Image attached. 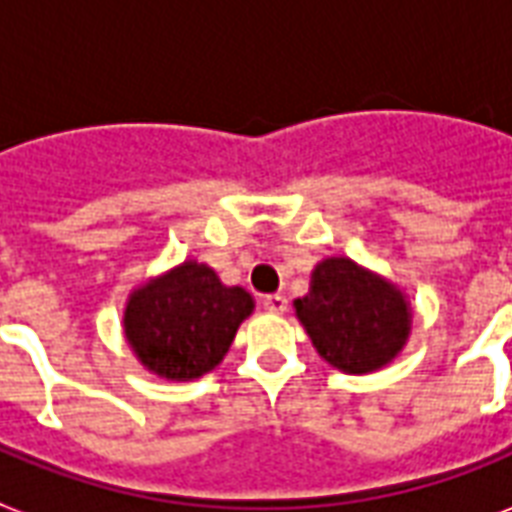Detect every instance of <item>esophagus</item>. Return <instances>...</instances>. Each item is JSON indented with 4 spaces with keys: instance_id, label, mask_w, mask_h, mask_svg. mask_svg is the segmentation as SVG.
Masks as SVG:
<instances>
[{
    "instance_id": "obj_1",
    "label": "esophagus",
    "mask_w": 512,
    "mask_h": 512,
    "mask_svg": "<svg viewBox=\"0 0 512 512\" xmlns=\"http://www.w3.org/2000/svg\"><path fill=\"white\" fill-rule=\"evenodd\" d=\"M263 309H266V312H271V314H285L287 312V298H285V295H279V293L266 295V298H263Z\"/></svg>"
}]
</instances>
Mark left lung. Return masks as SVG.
<instances>
[{
    "instance_id": "8db88e82",
    "label": "left lung",
    "mask_w": 512,
    "mask_h": 512,
    "mask_svg": "<svg viewBox=\"0 0 512 512\" xmlns=\"http://www.w3.org/2000/svg\"><path fill=\"white\" fill-rule=\"evenodd\" d=\"M295 314L325 361L350 374L382 369L410 336L401 290L347 257L314 268L312 290L295 301Z\"/></svg>"
}]
</instances>
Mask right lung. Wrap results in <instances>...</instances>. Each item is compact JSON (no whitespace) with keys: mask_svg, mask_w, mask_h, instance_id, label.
I'll use <instances>...</instances> for the list:
<instances>
[{"mask_svg":"<svg viewBox=\"0 0 512 512\" xmlns=\"http://www.w3.org/2000/svg\"><path fill=\"white\" fill-rule=\"evenodd\" d=\"M252 309L244 287H225L214 268L189 260L130 295L124 333L149 372L195 380L225 358Z\"/></svg>","mask_w":512,"mask_h":512,"instance_id":"add662e5","label":"right lung"}]
</instances>
